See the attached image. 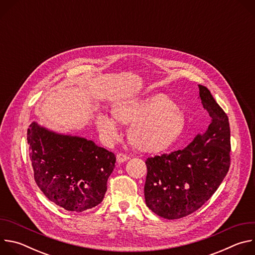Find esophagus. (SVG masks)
I'll list each match as a JSON object with an SVG mask.
<instances>
[{
    "mask_svg": "<svg viewBox=\"0 0 255 255\" xmlns=\"http://www.w3.org/2000/svg\"><path fill=\"white\" fill-rule=\"evenodd\" d=\"M129 157L126 155V154H123V153H118L117 156H116V159H117V162L118 163H123L125 162Z\"/></svg>",
    "mask_w": 255,
    "mask_h": 255,
    "instance_id": "obj_1",
    "label": "esophagus"
}]
</instances>
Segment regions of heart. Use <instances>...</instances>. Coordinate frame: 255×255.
<instances>
[{
    "label": "heart",
    "instance_id": "b5f03b06",
    "mask_svg": "<svg viewBox=\"0 0 255 255\" xmlns=\"http://www.w3.org/2000/svg\"><path fill=\"white\" fill-rule=\"evenodd\" d=\"M111 117L99 113L96 118L103 140L111 143L117 138L116 123L128 125V142L135 149L146 153L160 152L169 147L186 126L183 112L172 99L163 94L116 101L111 107Z\"/></svg>",
    "mask_w": 255,
    "mask_h": 255
}]
</instances>
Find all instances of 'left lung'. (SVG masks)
<instances>
[{"instance_id": "left-lung-1", "label": "left lung", "mask_w": 255, "mask_h": 255, "mask_svg": "<svg viewBox=\"0 0 255 255\" xmlns=\"http://www.w3.org/2000/svg\"><path fill=\"white\" fill-rule=\"evenodd\" d=\"M199 98L211 121L181 150L145 161L146 206L164 219L186 217L200 209L219 188L230 166V126L210 91L199 85Z\"/></svg>"}]
</instances>
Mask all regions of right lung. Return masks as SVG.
<instances>
[{"mask_svg": "<svg viewBox=\"0 0 255 255\" xmlns=\"http://www.w3.org/2000/svg\"><path fill=\"white\" fill-rule=\"evenodd\" d=\"M27 140L35 181L48 200L71 212L101 204L115 167L113 152L92 140L60 134L37 122L29 126Z\"/></svg>", "mask_w": 255, "mask_h": 255, "instance_id": "add662e5", "label": "right lung"}]
</instances>
